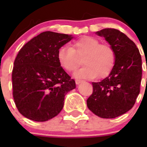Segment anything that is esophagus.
I'll return each mask as SVG.
<instances>
[{
    "instance_id": "esophagus-1",
    "label": "esophagus",
    "mask_w": 147,
    "mask_h": 147,
    "mask_svg": "<svg viewBox=\"0 0 147 147\" xmlns=\"http://www.w3.org/2000/svg\"><path fill=\"white\" fill-rule=\"evenodd\" d=\"M82 82V81L81 80H78V79L75 80V83H76L77 84H79L80 83H81Z\"/></svg>"
}]
</instances>
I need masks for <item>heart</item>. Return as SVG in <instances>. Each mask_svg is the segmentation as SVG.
Returning a JSON list of instances; mask_svg holds the SVG:
<instances>
[{
  "label": "heart",
  "instance_id": "obj_1",
  "mask_svg": "<svg viewBox=\"0 0 147 147\" xmlns=\"http://www.w3.org/2000/svg\"><path fill=\"white\" fill-rule=\"evenodd\" d=\"M78 56H84L82 68L74 73L79 79H94L108 76L115 63V50L107 44H100L97 38L84 36L74 41L72 47L64 45L57 51V57L62 67L73 72L79 66Z\"/></svg>",
  "mask_w": 147,
  "mask_h": 147
}]
</instances>
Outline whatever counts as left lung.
Listing matches in <instances>:
<instances>
[{
    "label": "left lung",
    "mask_w": 147,
    "mask_h": 147,
    "mask_svg": "<svg viewBox=\"0 0 147 147\" xmlns=\"http://www.w3.org/2000/svg\"><path fill=\"white\" fill-rule=\"evenodd\" d=\"M96 34L113 48L116 59L109 76L92 82L93 92L87 105L97 116L112 119L128 112L135 103L140 92L142 57L135 43L118 30L105 28Z\"/></svg>",
    "instance_id": "obj_1"
}]
</instances>
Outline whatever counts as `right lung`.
<instances>
[{
	"instance_id": "1",
	"label": "right lung",
	"mask_w": 147,
	"mask_h": 147,
	"mask_svg": "<svg viewBox=\"0 0 147 147\" xmlns=\"http://www.w3.org/2000/svg\"><path fill=\"white\" fill-rule=\"evenodd\" d=\"M73 38L71 35L46 31L20 49L12 72L16 107L25 117L45 121L57 116L65 96L76 87L57 57L59 49Z\"/></svg>"
}]
</instances>
